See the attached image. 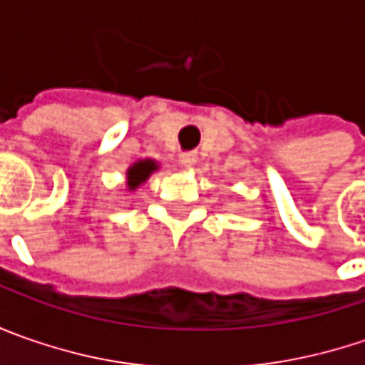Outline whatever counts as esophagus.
<instances>
[{
	"label": "esophagus",
	"mask_w": 365,
	"mask_h": 365,
	"mask_svg": "<svg viewBox=\"0 0 365 365\" xmlns=\"http://www.w3.org/2000/svg\"><path fill=\"white\" fill-rule=\"evenodd\" d=\"M180 164H182V166H187V168H190V166H195V164H197V156H195L192 152H185V154H180Z\"/></svg>",
	"instance_id": "esophagus-1"
}]
</instances>
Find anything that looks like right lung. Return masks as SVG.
Segmentation results:
<instances>
[{"mask_svg":"<svg viewBox=\"0 0 365 365\" xmlns=\"http://www.w3.org/2000/svg\"><path fill=\"white\" fill-rule=\"evenodd\" d=\"M154 170H158V162L150 160H138L133 162L132 166L128 168V189L135 190L142 182H146L148 176L152 175Z\"/></svg>","mask_w":365,"mask_h":365,"instance_id":"obj_1","label":"right lung"}]
</instances>
